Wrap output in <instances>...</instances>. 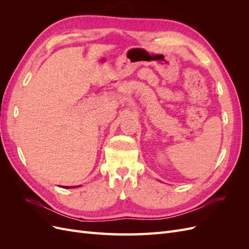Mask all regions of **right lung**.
Wrapping results in <instances>:
<instances>
[{
    "mask_svg": "<svg viewBox=\"0 0 249 249\" xmlns=\"http://www.w3.org/2000/svg\"><path fill=\"white\" fill-rule=\"evenodd\" d=\"M63 188H73V187H63Z\"/></svg>",
    "mask_w": 249,
    "mask_h": 249,
    "instance_id": "1",
    "label": "right lung"
}]
</instances>
